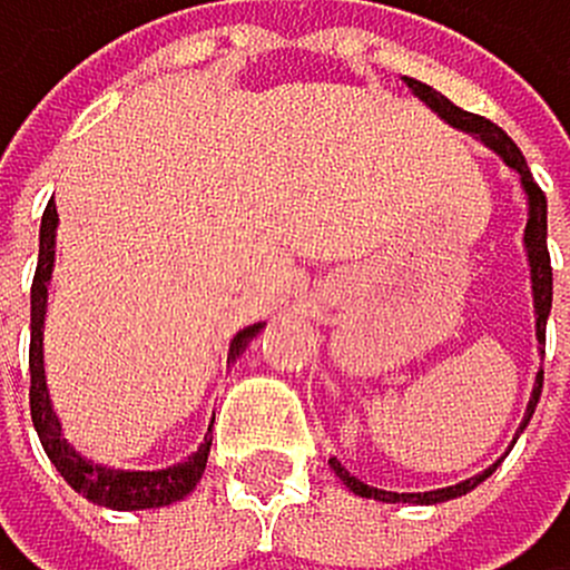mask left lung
Segmentation results:
<instances>
[{
  "label": "left lung",
  "instance_id": "left-lung-1",
  "mask_svg": "<svg viewBox=\"0 0 570 570\" xmlns=\"http://www.w3.org/2000/svg\"><path fill=\"white\" fill-rule=\"evenodd\" d=\"M406 85H411V89H414L417 96H422V100H425L429 107H433L436 115L448 118V122L459 126V129H470V134H478L489 148H497V153L504 156V164H508V167H515V170H519L522 189H527V197H530L527 253H530V279H534L538 343L546 346V321H549V309H552V265H549V242H546V230H549V219H546V194H541V186L534 183V175H530V167H527V159H522L519 145L511 141V137H508L497 122H489V118L463 111V107H455L452 100H448V96H441L436 89H429V85H422V81H414V77H406ZM541 381H546V373H538V381H534V395H530V406H527V417H522V429H527V422L534 417V406H538V400H541ZM328 463H332L335 474L343 478V485L351 489V493L370 497V500H387V504H395V500H403V504H441V500H455V497L470 493V489H478L481 481L493 474V466H489L485 474H478V478H470V481H459V485H448V489H436V493H384V489H373V485H365V481H358L343 463H335V459H328Z\"/></svg>",
  "mask_w": 570,
  "mask_h": 570
}]
</instances>
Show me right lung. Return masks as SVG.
<instances>
[{"label":"right lung","instance_id":"add662e5","mask_svg":"<svg viewBox=\"0 0 570 570\" xmlns=\"http://www.w3.org/2000/svg\"><path fill=\"white\" fill-rule=\"evenodd\" d=\"M55 224H59V208L48 205L40 219V257H36V276H32V340H29V411H32V425L40 433V444L55 470L70 481V485L81 493L85 500L100 508H118V511H141V508H164L183 500L189 489L197 485L200 474H205L208 463V448L205 441L186 463L167 466V470H111L100 463H89L81 452H73V444L62 436L59 417L51 411V395H48V381H43V309H48V279H51V265H55ZM261 332V324H249L242 328L235 340H230V358L246 351V343Z\"/></svg>","mask_w":570,"mask_h":570}]
</instances>
